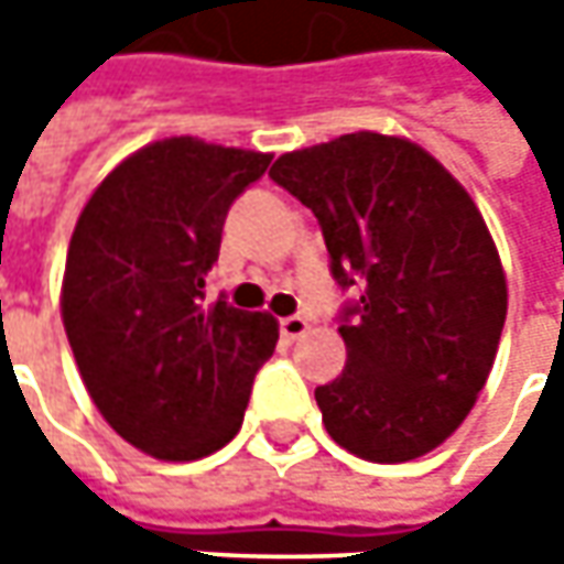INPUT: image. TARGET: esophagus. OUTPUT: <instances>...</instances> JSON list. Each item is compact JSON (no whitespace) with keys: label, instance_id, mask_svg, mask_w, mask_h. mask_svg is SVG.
I'll list each match as a JSON object with an SVG mask.
<instances>
[{"label":"esophagus","instance_id":"obj_1","mask_svg":"<svg viewBox=\"0 0 564 564\" xmlns=\"http://www.w3.org/2000/svg\"><path fill=\"white\" fill-rule=\"evenodd\" d=\"M279 326H282V336L289 338V341H297V338H304L311 333V323L304 316H285Z\"/></svg>","mask_w":564,"mask_h":564}]
</instances>
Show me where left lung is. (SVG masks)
<instances>
[{
  "mask_svg": "<svg viewBox=\"0 0 564 564\" xmlns=\"http://www.w3.org/2000/svg\"><path fill=\"white\" fill-rule=\"evenodd\" d=\"M270 175L314 209L338 285L360 282L345 370L316 386L326 433L379 465L433 452L487 386L509 311L474 197L421 143L377 131L282 153Z\"/></svg>",
  "mask_w": 564,
  "mask_h": 564,
  "instance_id": "1",
  "label": "left lung"
}]
</instances>
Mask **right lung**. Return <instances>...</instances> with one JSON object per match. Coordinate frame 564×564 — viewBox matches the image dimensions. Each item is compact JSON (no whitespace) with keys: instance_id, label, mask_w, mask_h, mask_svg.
<instances>
[{"instance_id":"add662e5","label":"right lung","mask_w":564,"mask_h":564,"mask_svg":"<svg viewBox=\"0 0 564 564\" xmlns=\"http://www.w3.org/2000/svg\"><path fill=\"white\" fill-rule=\"evenodd\" d=\"M270 160L163 138L124 156L77 216L65 336L106 423L160 462H197L241 430L253 373L279 341L270 314L204 304L228 206Z\"/></svg>"}]
</instances>
